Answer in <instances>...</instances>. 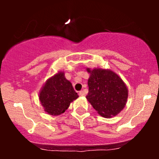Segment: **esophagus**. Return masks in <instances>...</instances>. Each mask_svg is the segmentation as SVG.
Listing matches in <instances>:
<instances>
[{
	"instance_id": "1",
	"label": "esophagus",
	"mask_w": 159,
	"mask_h": 159,
	"mask_svg": "<svg viewBox=\"0 0 159 159\" xmlns=\"http://www.w3.org/2000/svg\"><path fill=\"white\" fill-rule=\"evenodd\" d=\"M79 96H85V93H84V92L83 90H81L79 92Z\"/></svg>"
}]
</instances>
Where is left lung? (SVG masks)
<instances>
[{"label":"left lung","mask_w":159,"mask_h":159,"mask_svg":"<svg viewBox=\"0 0 159 159\" xmlns=\"http://www.w3.org/2000/svg\"><path fill=\"white\" fill-rule=\"evenodd\" d=\"M89 92L86 96L92 106L104 117H111L123 109L128 90L123 80L111 70L87 69Z\"/></svg>","instance_id":"8db88e82"}]
</instances>
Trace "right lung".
Masks as SVG:
<instances>
[{"instance_id":"right-lung-1","label":"right lung","mask_w":159,"mask_h":159,"mask_svg":"<svg viewBox=\"0 0 159 159\" xmlns=\"http://www.w3.org/2000/svg\"><path fill=\"white\" fill-rule=\"evenodd\" d=\"M78 97L72 84L59 72L47 81L39 94V100L45 111L51 115L65 112L69 105Z\"/></svg>"}]
</instances>
